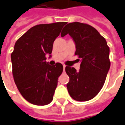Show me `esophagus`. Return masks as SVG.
Wrapping results in <instances>:
<instances>
[{
  "label": "esophagus",
  "instance_id": "34e87169",
  "mask_svg": "<svg viewBox=\"0 0 125 125\" xmlns=\"http://www.w3.org/2000/svg\"><path fill=\"white\" fill-rule=\"evenodd\" d=\"M65 68H66V65H63V71L65 70Z\"/></svg>",
  "mask_w": 125,
  "mask_h": 125
}]
</instances>
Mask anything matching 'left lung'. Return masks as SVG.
I'll list each match as a JSON object with an SVG mask.
<instances>
[{
	"label": "left lung",
	"mask_w": 125,
	"mask_h": 125,
	"mask_svg": "<svg viewBox=\"0 0 125 125\" xmlns=\"http://www.w3.org/2000/svg\"><path fill=\"white\" fill-rule=\"evenodd\" d=\"M68 34L75 43V54L81 59L80 71L66 66L69 76L66 86L71 97L77 101H88L95 97L104 84L110 68L109 48L105 39L88 24H67L61 36Z\"/></svg>",
	"instance_id": "left-lung-1"
}]
</instances>
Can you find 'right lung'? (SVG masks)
I'll return each mask as SVG.
<instances>
[{
  "mask_svg": "<svg viewBox=\"0 0 125 125\" xmlns=\"http://www.w3.org/2000/svg\"><path fill=\"white\" fill-rule=\"evenodd\" d=\"M66 23L37 25L16 42L11 54L14 80L20 93L31 104L46 105L53 100L63 66L49 65L45 55L51 56L53 43Z\"/></svg>",
  "mask_w": 125,
  "mask_h": 125,
  "instance_id": "right-lung-1",
  "label": "right lung"
}]
</instances>
